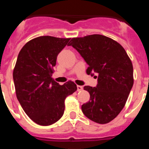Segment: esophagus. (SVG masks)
<instances>
[{"instance_id":"esophagus-1","label":"esophagus","mask_w":149,"mask_h":149,"mask_svg":"<svg viewBox=\"0 0 149 149\" xmlns=\"http://www.w3.org/2000/svg\"><path fill=\"white\" fill-rule=\"evenodd\" d=\"M83 90L82 86H80V85L77 86V90H78V91H81V90Z\"/></svg>"}]
</instances>
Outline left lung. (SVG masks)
<instances>
[{
  "label": "left lung",
  "instance_id": "obj_1",
  "mask_svg": "<svg viewBox=\"0 0 149 149\" xmlns=\"http://www.w3.org/2000/svg\"><path fill=\"white\" fill-rule=\"evenodd\" d=\"M72 45L88 65L87 73L98 76L96 87L84 86L90 101L81 110L90 120L104 124L115 118L126 104L134 84L133 66L118 42L101 34L72 38Z\"/></svg>",
  "mask_w": 149,
  "mask_h": 149
}]
</instances>
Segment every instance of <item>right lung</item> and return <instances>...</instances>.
<instances>
[{
	"label": "right lung",
	"instance_id": "1",
	"mask_svg": "<svg viewBox=\"0 0 149 149\" xmlns=\"http://www.w3.org/2000/svg\"><path fill=\"white\" fill-rule=\"evenodd\" d=\"M70 40L51 36L36 37L18 54L13 70L17 98L26 115L41 126L58 121L65 112L66 97L77 90L73 81L60 85L51 77L58 54Z\"/></svg>",
	"mask_w": 149,
	"mask_h": 149
}]
</instances>
